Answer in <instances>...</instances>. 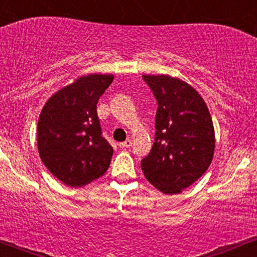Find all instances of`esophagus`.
Returning <instances> with one entry per match:
<instances>
[{"label":"esophagus","mask_w":257,"mask_h":257,"mask_svg":"<svg viewBox=\"0 0 257 257\" xmlns=\"http://www.w3.org/2000/svg\"><path fill=\"white\" fill-rule=\"evenodd\" d=\"M132 144H133V141L131 140V139H128V140H125L124 143H119L118 145L120 149H129V147L132 146Z\"/></svg>","instance_id":"esophagus-1"}]
</instances>
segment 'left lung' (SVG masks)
I'll list each match as a JSON object with an SVG mask.
<instances>
[{
    "label": "left lung",
    "mask_w": 257,
    "mask_h": 257,
    "mask_svg": "<svg viewBox=\"0 0 257 257\" xmlns=\"http://www.w3.org/2000/svg\"><path fill=\"white\" fill-rule=\"evenodd\" d=\"M158 102L156 137L141 161L147 181L164 194H178L208 170L215 129L204 99L191 84L169 75H144Z\"/></svg>",
    "instance_id": "obj_1"
}]
</instances>
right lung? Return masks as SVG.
<instances>
[{"instance_id":"add662e5","label":"right lung","mask_w":257,"mask_h":257,"mask_svg":"<svg viewBox=\"0 0 257 257\" xmlns=\"http://www.w3.org/2000/svg\"><path fill=\"white\" fill-rule=\"evenodd\" d=\"M113 75L73 79L46 101L37 124V149L47 169L70 187H82L106 173L113 149L101 137L96 104Z\"/></svg>"}]
</instances>
